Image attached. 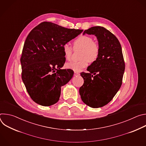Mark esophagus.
<instances>
[{
  "label": "esophagus",
  "mask_w": 146,
  "mask_h": 146,
  "mask_svg": "<svg viewBox=\"0 0 146 146\" xmlns=\"http://www.w3.org/2000/svg\"><path fill=\"white\" fill-rule=\"evenodd\" d=\"M80 74L78 72H74V76H79Z\"/></svg>",
  "instance_id": "34e87169"
}]
</instances>
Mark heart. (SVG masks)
Masks as SVG:
<instances>
[{"label":"heart","instance_id":"heart-1","mask_svg":"<svg viewBox=\"0 0 146 146\" xmlns=\"http://www.w3.org/2000/svg\"><path fill=\"white\" fill-rule=\"evenodd\" d=\"M74 47L82 48L81 55V60L79 61H72L66 64L68 69H72L78 72L86 68L88 64V61L94 62L97 60L99 55V47L97 43L94 42L93 38L87 35H81L74 41ZM63 51L65 58L67 60L71 58L72 48L68 44L63 46Z\"/></svg>","mask_w":146,"mask_h":146}]
</instances>
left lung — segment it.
Here are the masks:
<instances>
[{
	"instance_id": "1",
	"label": "left lung",
	"mask_w": 146,
	"mask_h": 146,
	"mask_svg": "<svg viewBox=\"0 0 146 146\" xmlns=\"http://www.w3.org/2000/svg\"><path fill=\"white\" fill-rule=\"evenodd\" d=\"M85 34L96 37L99 55L87 68L88 73H81L84 84L79 93L87 105L99 108L109 103L119 90L125 63L119 41L109 31L102 27H93L85 30L83 35Z\"/></svg>"
}]
</instances>
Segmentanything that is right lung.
Segmentation results:
<instances>
[{
  "label": "right lung",
  "mask_w": 146,
  "mask_h": 146,
  "mask_svg": "<svg viewBox=\"0 0 146 146\" xmlns=\"http://www.w3.org/2000/svg\"><path fill=\"white\" fill-rule=\"evenodd\" d=\"M82 32L43 22L27 36L20 59L22 79L31 98L38 105H54L59 99L61 87L72 78V70L60 69L66 60L62 48Z\"/></svg>",
  "instance_id": "add662e5"
}]
</instances>
